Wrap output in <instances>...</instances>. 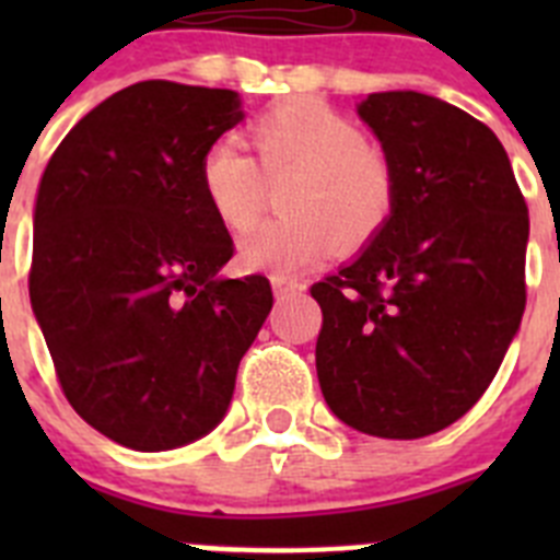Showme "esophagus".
<instances>
[{
    "label": "esophagus",
    "instance_id": "1",
    "mask_svg": "<svg viewBox=\"0 0 560 560\" xmlns=\"http://www.w3.org/2000/svg\"><path fill=\"white\" fill-rule=\"evenodd\" d=\"M271 289H275L277 300H283V296L303 291V283H300V280L291 275H271Z\"/></svg>",
    "mask_w": 560,
    "mask_h": 560
}]
</instances>
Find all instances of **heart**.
Listing matches in <instances>:
<instances>
[{
  "instance_id": "obj_1",
  "label": "heart",
  "mask_w": 560,
  "mask_h": 560,
  "mask_svg": "<svg viewBox=\"0 0 560 560\" xmlns=\"http://www.w3.org/2000/svg\"><path fill=\"white\" fill-rule=\"evenodd\" d=\"M255 160L232 137L201 156L199 187L224 230L246 232L280 192L283 219L257 226L237 246L246 271L291 275L316 264L341 241L355 249L393 219L398 185L389 160L368 142L355 120L319 97H294L257 114L246 126Z\"/></svg>"
}]
</instances>
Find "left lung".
Segmentation results:
<instances>
[{
	"label": "left lung",
	"instance_id": "1",
	"mask_svg": "<svg viewBox=\"0 0 560 560\" xmlns=\"http://www.w3.org/2000/svg\"><path fill=\"white\" fill-rule=\"evenodd\" d=\"M359 117L395 171L393 219L311 285L330 412L373 438L452 427L482 398L522 323L530 219L491 128L420 92H375Z\"/></svg>",
	"mask_w": 560,
	"mask_h": 560
}]
</instances>
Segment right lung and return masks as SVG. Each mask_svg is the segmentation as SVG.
<instances>
[{
    "label": "right lung",
    "mask_w": 560,
    "mask_h": 560,
    "mask_svg": "<svg viewBox=\"0 0 560 560\" xmlns=\"http://www.w3.org/2000/svg\"><path fill=\"white\" fill-rule=\"evenodd\" d=\"M241 120L232 89L133 83L63 137L38 185L33 314L72 409L126 448L219 427L275 303L264 275L219 277L235 246L199 187Z\"/></svg>",
    "instance_id": "obj_1"
}]
</instances>
